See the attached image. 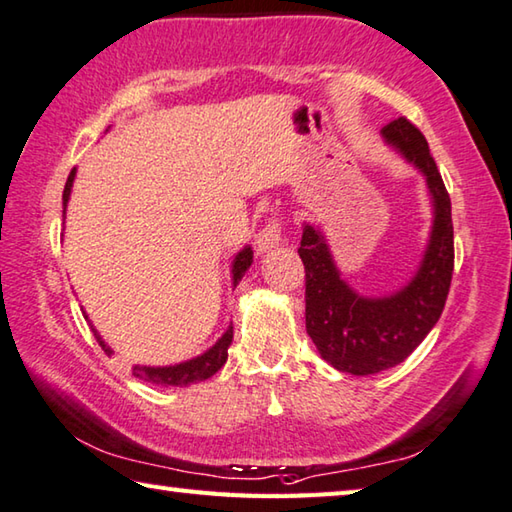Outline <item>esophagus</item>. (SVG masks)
I'll return each instance as SVG.
<instances>
[{"label": "esophagus", "mask_w": 512, "mask_h": 512, "mask_svg": "<svg viewBox=\"0 0 512 512\" xmlns=\"http://www.w3.org/2000/svg\"><path fill=\"white\" fill-rule=\"evenodd\" d=\"M281 240H283L281 220L270 218L263 224V229L256 233V251H258V254H265V251L279 247Z\"/></svg>", "instance_id": "obj_1"}]
</instances>
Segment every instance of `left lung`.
Wrapping results in <instances>:
<instances>
[{
  "instance_id": "8db88e82",
  "label": "left lung",
  "mask_w": 512,
  "mask_h": 512,
  "mask_svg": "<svg viewBox=\"0 0 512 512\" xmlns=\"http://www.w3.org/2000/svg\"><path fill=\"white\" fill-rule=\"evenodd\" d=\"M382 134L420 168L434 197L432 240L414 281L391 297L364 299L342 281L321 231L306 224L299 247L308 335L326 362L351 375H373L405 362L441 317L454 272L452 202L425 134L405 116L384 125Z\"/></svg>"
}]
</instances>
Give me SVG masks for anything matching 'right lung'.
<instances>
[{
	"label": "right lung",
	"instance_id": "right-lung-1",
	"mask_svg": "<svg viewBox=\"0 0 512 512\" xmlns=\"http://www.w3.org/2000/svg\"><path fill=\"white\" fill-rule=\"evenodd\" d=\"M74 177H76V168L71 170L69 177H67V184H65V193H62V206H67L69 200V193H71V184H74ZM65 213V211H62ZM251 261H254V251L251 247H245L236 256V261H233V285H238V281L242 279V274L249 270ZM87 319V315H85ZM92 333L96 337L98 346L103 348V351L110 355L112 348L107 346L101 335L96 333L92 328ZM233 339V326L227 328V333H224L215 346H211L209 351L204 355L195 357V360H188L182 364H175V366H132V375L134 378H139L143 382H152V384H164V387H188V384H195V382H202L206 378H211L213 373H218L224 362H227V351H229V344Z\"/></svg>",
	"mask_w": 512,
	"mask_h": 512
}]
</instances>
